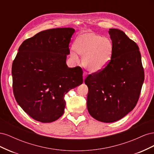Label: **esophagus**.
Segmentation results:
<instances>
[{
  "label": "esophagus",
  "instance_id": "1",
  "mask_svg": "<svg viewBox=\"0 0 154 154\" xmlns=\"http://www.w3.org/2000/svg\"><path fill=\"white\" fill-rule=\"evenodd\" d=\"M87 72H83V80H85V79L86 78V77H87Z\"/></svg>",
  "mask_w": 154,
  "mask_h": 154
}]
</instances>
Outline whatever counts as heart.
<instances>
[{
    "label": "heart",
    "mask_w": 154,
    "mask_h": 154,
    "mask_svg": "<svg viewBox=\"0 0 154 154\" xmlns=\"http://www.w3.org/2000/svg\"><path fill=\"white\" fill-rule=\"evenodd\" d=\"M71 52V57L78 60L76 53L83 56V66L91 72L103 70L108 65L112 56L114 45L108 37L102 36L92 31H87L79 35L74 41Z\"/></svg>",
    "instance_id": "b5f03b06"
}]
</instances>
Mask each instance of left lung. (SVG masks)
Masks as SVG:
<instances>
[{
  "mask_svg": "<svg viewBox=\"0 0 154 154\" xmlns=\"http://www.w3.org/2000/svg\"><path fill=\"white\" fill-rule=\"evenodd\" d=\"M109 33L114 45L109 63L85 80L88 88V112L103 123L118 121L134 109L144 79L136 43L119 29H109Z\"/></svg>",
  "mask_w": 154,
  "mask_h": 154,
  "instance_id": "1",
  "label": "left lung"
}]
</instances>
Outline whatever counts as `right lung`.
<instances>
[{"label": "right lung", "mask_w": 154, "mask_h": 154, "mask_svg": "<svg viewBox=\"0 0 154 154\" xmlns=\"http://www.w3.org/2000/svg\"><path fill=\"white\" fill-rule=\"evenodd\" d=\"M73 28L39 32L23 42L12 64L13 94L30 117L51 123L64 112V96L83 83L81 67H68Z\"/></svg>", "instance_id": "add662e5"}]
</instances>
